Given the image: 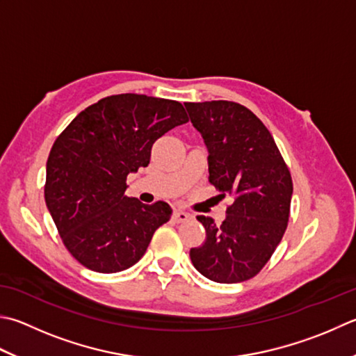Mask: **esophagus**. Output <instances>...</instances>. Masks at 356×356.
<instances>
[{"label": "esophagus", "instance_id": "esophagus-1", "mask_svg": "<svg viewBox=\"0 0 356 356\" xmlns=\"http://www.w3.org/2000/svg\"><path fill=\"white\" fill-rule=\"evenodd\" d=\"M173 220H175L177 223H184V221L191 220V213H187L181 209H175L173 211Z\"/></svg>", "mask_w": 356, "mask_h": 356}]
</instances>
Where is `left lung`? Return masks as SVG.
Returning <instances> with one entry per match:
<instances>
[{
    "instance_id": "obj_1",
    "label": "left lung",
    "mask_w": 356,
    "mask_h": 356,
    "mask_svg": "<svg viewBox=\"0 0 356 356\" xmlns=\"http://www.w3.org/2000/svg\"><path fill=\"white\" fill-rule=\"evenodd\" d=\"M184 106L209 153V183L234 198L221 225L197 217L206 240L192 248L191 260L213 282H243L265 266L284 237L293 195L290 170L271 133L246 106L229 100Z\"/></svg>"
}]
</instances>
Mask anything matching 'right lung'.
Returning <instances> with one entry per match:
<instances>
[{
    "mask_svg": "<svg viewBox=\"0 0 356 356\" xmlns=\"http://www.w3.org/2000/svg\"><path fill=\"white\" fill-rule=\"evenodd\" d=\"M187 120L177 100L127 92L85 108L56 139L46 163L44 201L66 250L83 266L127 270L170 220L164 201L144 204L125 197V181L149 165L156 139Z\"/></svg>",
    "mask_w": 356,
    "mask_h": 356,
    "instance_id": "1",
    "label": "right lung"
}]
</instances>
